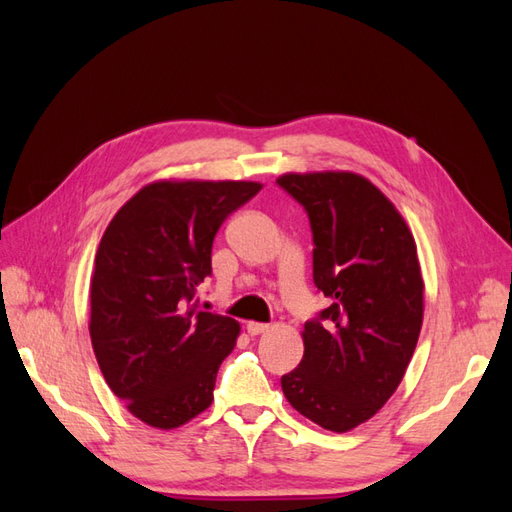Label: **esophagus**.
Instances as JSON below:
<instances>
[{"label": "esophagus", "mask_w": 512, "mask_h": 512, "mask_svg": "<svg viewBox=\"0 0 512 512\" xmlns=\"http://www.w3.org/2000/svg\"><path fill=\"white\" fill-rule=\"evenodd\" d=\"M271 327L265 322H247V333L250 335H260V333H267Z\"/></svg>", "instance_id": "34e87169"}]
</instances>
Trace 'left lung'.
I'll list each match as a JSON object with an SVG mask.
<instances>
[{"mask_svg": "<svg viewBox=\"0 0 512 512\" xmlns=\"http://www.w3.org/2000/svg\"><path fill=\"white\" fill-rule=\"evenodd\" d=\"M314 237V284L329 307L305 322L299 367L282 376L290 406L344 433L395 393L423 324V277L404 218L354 173L282 175Z\"/></svg>", "mask_w": 512, "mask_h": 512, "instance_id": "1", "label": "left lung"}]
</instances>
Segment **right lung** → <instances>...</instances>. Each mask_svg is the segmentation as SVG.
Wrapping results in <instances>:
<instances>
[{"mask_svg":"<svg viewBox=\"0 0 512 512\" xmlns=\"http://www.w3.org/2000/svg\"><path fill=\"white\" fill-rule=\"evenodd\" d=\"M254 181H156L104 230L91 275L89 335L111 391L143 423L175 429L205 412L239 322L198 312L211 247Z\"/></svg>","mask_w":512,"mask_h":512,"instance_id":"obj_1","label":"right lung"}]
</instances>
